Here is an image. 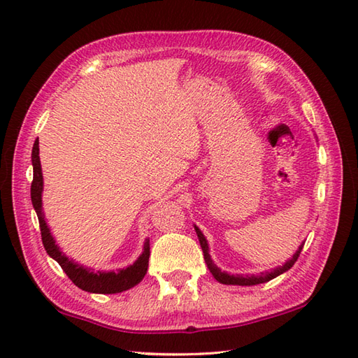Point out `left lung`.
<instances>
[{"label":"left lung","instance_id":"8db88e82","mask_svg":"<svg viewBox=\"0 0 358 358\" xmlns=\"http://www.w3.org/2000/svg\"><path fill=\"white\" fill-rule=\"evenodd\" d=\"M195 227V232H196V237H199L200 240V245H201V249H203V254H204V262H206L208 268L210 271L212 275H214V278L217 281H220V283L223 285H237V286H254V285H260V283H266V281H269L272 278H275L278 275H281V273L289 271L294 266V263L296 262V258L300 257V252L303 249V245L305 243H301V245L299 246V249H296V252L292 255V258H289V260L283 264V266H278V268L272 269L269 272H262L260 275H231V273H227L224 271H222L218 268V266L212 262L210 258V254H209V245H208V240L206 237H204L203 232L199 229V227Z\"/></svg>","mask_w":358,"mask_h":358}]
</instances>
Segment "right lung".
<instances>
[{"mask_svg": "<svg viewBox=\"0 0 358 358\" xmlns=\"http://www.w3.org/2000/svg\"><path fill=\"white\" fill-rule=\"evenodd\" d=\"M38 144L40 143H38V138H36L32 148L34 181H32V186H30V199H32L34 209L38 215V222H40L41 240H43L45 252H48L49 257H52L53 260L58 262V264L62 266V269L66 272V275L72 280V283L75 286H78L86 292L118 294V292L127 291V289L134 287L135 285H138L144 278V275H146L148 266H149L150 246H149L148 238L144 241L141 255L136 258L135 263L117 272L113 271L95 272L94 269L86 268V266L75 263L69 257H66L64 252H62V249L58 248L55 240L52 237L50 229L48 223H45L44 214H43V200H41L43 172H41V163H40V146H38Z\"/></svg>", "mask_w": 358, "mask_h": 358, "instance_id": "right-lung-1", "label": "right lung"}]
</instances>
